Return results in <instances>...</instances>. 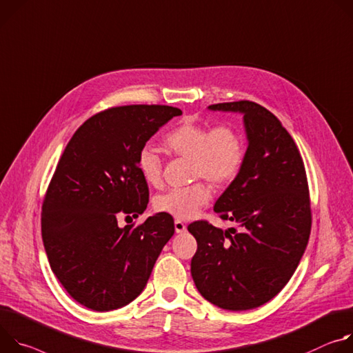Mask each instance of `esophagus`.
I'll return each instance as SVG.
<instances>
[{
	"mask_svg": "<svg viewBox=\"0 0 353 353\" xmlns=\"http://www.w3.org/2000/svg\"><path fill=\"white\" fill-rule=\"evenodd\" d=\"M174 225H175V231L176 232H185L186 231V224L182 223L181 220H175Z\"/></svg>",
	"mask_w": 353,
	"mask_h": 353,
	"instance_id": "1",
	"label": "esophagus"
}]
</instances>
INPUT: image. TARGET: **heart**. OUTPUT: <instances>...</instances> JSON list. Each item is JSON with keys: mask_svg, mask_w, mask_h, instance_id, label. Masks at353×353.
<instances>
[{"mask_svg": "<svg viewBox=\"0 0 353 353\" xmlns=\"http://www.w3.org/2000/svg\"><path fill=\"white\" fill-rule=\"evenodd\" d=\"M165 148L190 161L192 179H206L216 188L230 185L236 179L245 161V140L241 132L231 125L210 128L190 119L182 121L163 140ZM137 168L148 185H160L163 161L150 147L137 154ZM212 199V189L203 182L185 188H172L155 198L159 212L175 219H192Z\"/></svg>", "mask_w": 353, "mask_h": 353, "instance_id": "obj_1", "label": "heart"}]
</instances>
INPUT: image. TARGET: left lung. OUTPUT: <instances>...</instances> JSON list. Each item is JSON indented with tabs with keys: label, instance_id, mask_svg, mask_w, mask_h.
Returning <instances> with one entry per match:
<instances>
[{
	"label": "left lung",
	"instance_id": "left-lung-1",
	"mask_svg": "<svg viewBox=\"0 0 353 353\" xmlns=\"http://www.w3.org/2000/svg\"><path fill=\"white\" fill-rule=\"evenodd\" d=\"M209 109L244 114L245 161L214 205L219 217L240 231H224L208 220L190 223L198 243L190 273L208 301L231 311L251 310L286 286L305 251L311 231L305 168L292 136L263 106L237 101Z\"/></svg>",
	"mask_w": 353,
	"mask_h": 353
}]
</instances>
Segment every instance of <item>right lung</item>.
I'll list each match as a JSON object with an SVG mask.
<instances>
[{"mask_svg":"<svg viewBox=\"0 0 353 353\" xmlns=\"http://www.w3.org/2000/svg\"><path fill=\"white\" fill-rule=\"evenodd\" d=\"M182 110L167 105L105 109L68 141L42 205V239L50 268L67 293L95 311L121 308L145 288L154 263L174 236L167 213L121 228L139 217L148 185L137 154Z\"/></svg>","mask_w":353,"mask_h":353,"instance_id":"add662e5","label":"right lung"}]
</instances>
